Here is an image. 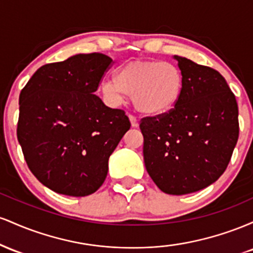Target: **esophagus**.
<instances>
[{
    "mask_svg": "<svg viewBox=\"0 0 253 253\" xmlns=\"http://www.w3.org/2000/svg\"><path fill=\"white\" fill-rule=\"evenodd\" d=\"M129 121H130V125H132V127H138L139 126L138 119H136L135 117H133V115H129Z\"/></svg>",
    "mask_w": 253,
    "mask_h": 253,
    "instance_id": "34e87169",
    "label": "esophagus"
}]
</instances>
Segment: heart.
<instances>
[{
	"label": "heart",
	"instance_id": "obj_1",
	"mask_svg": "<svg viewBox=\"0 0 253 253\" xmlns=\"http://www.w3.org/2000/svg\"><path fill=\"white\" fill-rule=\"evenodd\" d=\"M182 71L171 63L161 60H133L120 66L115 78L101 85L103 96L120 104L125 97H132L133 106L146 115L169 112L182 96Z\"/></svg>",
	"mask_w": 253,
	"mask_h": 253
}]
</instances>
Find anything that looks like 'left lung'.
Returning <instances> with one entry per match:
<instances>
[{
    "label": "left lung",
    "instance_id": "8db88e82",
    "mask_svg": "<svg viewBox=\"0 0 253 253\" xmlns=\"http://www.w3.org/2000/svg\"><path fill=\"white\" fill-rule=\"evenodd\" d=\"M178 103L164 114L141 119L144 162L157 187L170 195L207 188L222 175L239 136L236 96L221 75L184 57Z\"/></svg>",
    "mask_w": 253,
    "mask_h": 253
}]
</instances>
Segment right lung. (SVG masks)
<instances>
[{
  "instance_id": "right-lung-1",
  "label": "right lung",
  "mask_w": 253,
  "mask_h": 253,
  "mask_svg": "<svg viewBox=\"0 0 253 253\" xmlns=\"http://www.w3.org/2000/svg\"><path fill=\"white\" fill-rule=\"evenodd\" d=\"M112 63L102 53L76 54L42 65L21 90L17 140L32 173L58 194L95 193L129 129L124 110L94 94Z\"/></svg>"
}]
</instances>
